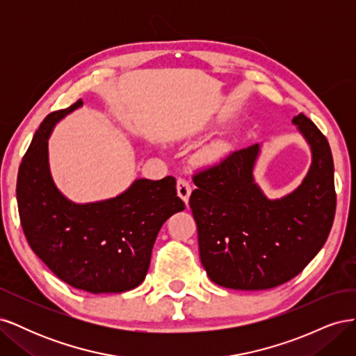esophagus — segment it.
<instances>
[{
    "instance_id": "34e87169",
    "label": "esophagus",
    "mask_w": 356,
    "mask_h": 356,
    "mask_svg": "<svg viewBox=\"0 0 356 356\" xmlns=\"http://www.w3.org/2000/svg\"><path fill=\"white\" fill-rule=\"evenodd\" d=\"M177 193L181 197V200L184 203H188L190 199V193H191V186L190 182L186 178H178L177 181Z\"/></svg>"
}]
</instances>
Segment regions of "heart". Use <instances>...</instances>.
<instances>
[{"instance_id":"obj_1","label":"heart","mask_w":356,"mask_h":356,"mask_svg":"<svg viewBox=\"0 0 356 356\" xmlns=\"http://www.w3.org/2000/svg\"><path fill=\"white\" fill-rule=\"evenodd\" d=\"M225 153H227V147H225L224 143H213L204 149L202 159L204 161H208V163H212V161L220 160Z\"/></svg>"}]
</instances>
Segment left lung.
I'll use <instances>...</instances> for the list:
<instances>
[{"mask_svg": "<svg viewBox=\"0 0 356 356\" xmlns=\"http://www.w3.org/2000/svg\"><path fill=\"white\" fill-rule=\"evenodd\" d=\"M312 152L303 182L270 200L252 170L260 145L233 152L193 177L190 208L200 261L224 288L270 289L296 277L324 246L336 213L334 163L327 138L300 113L293 118Z\"/></svg>", "mask_w": 356, "mask_h": 356, "instance_id": "1", "label": "left lung"}]
</instances>
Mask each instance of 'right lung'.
<instances>
[{"label": "right lung", "mask_w": 356, "mask_h": 356, "mask_svg": "<svg viewBox=\"0 0 356 356\" xmlns=\"http://www.w3.org/2000/svg\"><path fill=\"white\" fill-rule=\"evenodd\" d=\"M83 105L49 114L17 174V208L26 241L40 260L68 285L92 294L124 293L141 284L163 222L186 204L177 181L136 179L117 197L74 203L56 188L47 141L62 117Z\"/></svg>", "instance_id": "1"}]
</instances>
